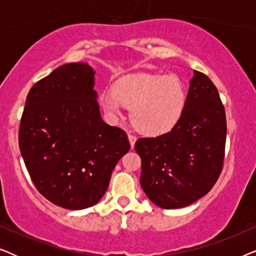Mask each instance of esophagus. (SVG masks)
<instances>
[{
    "instance_id": "obj_1",
    "label": "esophagus",
    "mask_w": 256,
    "mask_h": 256,
    "mask_svg": "<svg viewBox=\"0 0 256 256\" xmlns=\"http://www.w3.org/2000/svg\"><path fill=\"white\" fill-rule=\"evenodd\" d=\"M128 140H129V142H130L132 148H134L135 142H136V136L132 135V134H128Z\"/></svg>"
}]
</instances>
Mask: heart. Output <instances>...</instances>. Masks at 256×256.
Masks as SVG:
<instances>
[{
    "instance_id": "b5f03b06",
    "label": "heart",
    "mask_w": 256,
    "mask_h": 256,
    "mask_svg": "<svg viewBox=\"0 0 256 256\" xmlns=\"http://www.w3.org/2000/svg\"><path fill=\"white\" fill-rule=\"evenodd\" d=\"M113 94L100 96V104L110 118L122 116L124 106L132 108L134 127L146 135H160L172 129L183 114L186 92L180 80L152 73L128 74L112 87Z\"/></svg>"
}]
</instances>
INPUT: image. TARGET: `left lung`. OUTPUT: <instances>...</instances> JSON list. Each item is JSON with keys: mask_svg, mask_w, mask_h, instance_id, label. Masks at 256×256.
Wrapping results in <instances>:
<instances>
[{"mask_svg": "<svg viewBox=\"0 0 256 256\" xmlns=\"http://www.w3.org/2000/svg\"><path fill=\"white\" fill-rule=\"evenodd\" d=\"M226 115L218 90L194 71L183 114L176 126L156 138H141L140 182L146 197L162 208H182L208 194L224 166Z\"/></svg>", "mask_w": 256, "mask_h": 256, "instance_id": "obj_1", "label": "left lung"}]
</instances>
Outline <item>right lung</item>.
Masks as SVG:
<instances>
[{"instance_id":"1","label":"right lung","mask_w":256,"mask_h":256,"mask_svg":"<svg viewBox=\"0 0 256 256\" xmlns=\"http://www.w3.org/2000/svg\"><path fill=\"white\" fill-rule=\"evenodd\" d=\"M94 73L86 62L56 68L31 87L20 118V150L31 180L68 210L96 205L130 149L124 130L101 118Z\"/></svg>"}]
</instances>
